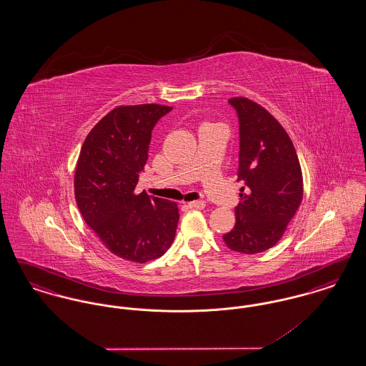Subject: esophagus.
Returning <instances> with one entry per match:
<instances>
[{
    "mask_svg": "<svg viewBox=\"0 0 366 366\" xmlns=\"http://www.w3.org/2000/svg\"><path fill=\"white\" fill-rule=\"evenodd\" d=\"M193 209H203L206 207V203L203 200H194L188 204Z\"/></svg>",
    "mask_w": 366,
    "mask_h": 366,
    "instance_id": "34e87169",
    "label": "esophagus"
}]
</instances>
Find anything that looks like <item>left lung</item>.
<instances>
[{"mask_svg":"<svg viewBox=\"0 0 366 366\" xmlns=\"http://www.w3.org/2000/svg\"><path fill=\"white\" fill-rule=\"evenodd\" d=\"M239 117V179L245 188L234 227L224 234L232 251L258 254L276 245L303 197L295 147L279 121L245 97L229 100Z\"/></svg>","mask_w":366,"mask_h":366,"instance_id":"8db88e82","label":"left lung"}]
</instances>
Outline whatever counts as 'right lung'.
Segmentation results:
<instances>
[{
	"instance_id": "1",
	"label": "right lung",
	"mask_w": 366,
	"mask_h": 366,
	"mask_svg": "<svg viewBox=\"0 0 366 366\" xmlns=\"http://www.w3.org/2000/svg\"><path fill=\"white\" fill-rule=\"evenodd\" d=\"M172 109L160 104L114 108L90 130L78 157V209L102 243L126 261L157 259L174 240L177 203L134 192L152 130Z\"/></svg>"
}]
</instances>
